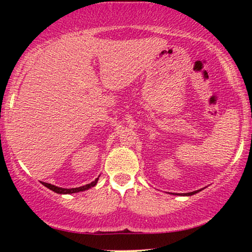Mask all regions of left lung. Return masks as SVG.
Wrapping results in <instances>:
<instances>
[{
	"instance_id": "8db88e82",
	"label": "left lung",
	"mask_w": 252,
	"mask_h": 252,
	"mask_svg": "<svg viewBox=\"0 0 252 252\" xmlns=\"http://www.w3.org/2000/svg\"><path fill=\"white\" fill-rule=\"evenodd\" d=\"M198 191H201V189H199V190H196V191L185 192V194H175V195H180V196H191V195H194V194H196V192H198Z\"/></svg>"
}]
</instances>
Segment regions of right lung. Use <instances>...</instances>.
<instances>
[{"mask_svg": "<svg viewBox=\"0 0 252 252\" xmlns=\"http://www.w3.org/2000/svg\"><path fill=\"white\" fill-rule=\"evenodd\" d=\"M97 181H98V178H96L94 181L91 182V184H88V185H86V186H81V187H78V188H62V187H57V186L47 184V182H42V185L46 186L47 188H49L50 190L57 192V194L66 195V194H74V192L88 190L89 188H92V187H94V186H96V184H97Z\"/></svg>", "mask_w": 252, "mask_h": 252, "instance_id": "add662e5", "label": "right lung"}]
</instances>
